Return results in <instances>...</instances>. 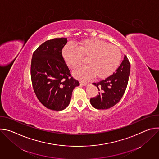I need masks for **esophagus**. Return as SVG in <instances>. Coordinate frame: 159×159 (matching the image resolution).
<instances>
[{
    "label": "esophagus",
    "mask_w": 159,
    "mask_h": 159,
    "mask_svg": "<svg viewBox=\"0 0 159 159\" xmlns=\"http://www.w3.org/2000/svg\"><path fill=\"white\" fill-rule=\"evenodd\" d=\"M80 82L82 85H85L87 84V82H85V81H80Z\"/></svg>",
    "instance_id": "1"
}]
</instances>
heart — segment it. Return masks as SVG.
Returning a JSON list of instances; mask_svg holds the SVG:
<instances>
[{
    "instance_id": "heart-1",
    "label": "heart",
    "mask_w": 159,
    "mask_h": 159,
    "mask_svg": "<svg viewBox=\"0 0 159 159\" xmlns=\"http://www.w3.org/2000/svg\"><path fill=\"white\" fill-rule=\"evenodd\" d=\"M62 56L67 66L74 69L86 58L87 65L80 66L74 75L81 79L94 76L98 79H104L112 75L118 68L121 54L120 49L111 44L98 39H87L76 47L67 44L62 50Z\"/></svg>"
}]
</instances>
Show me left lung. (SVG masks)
Here are the masks:
<instances>
[{"label":"left lung","instance_id":"obj_1","mask_svg":"<svg viewBox=\"0 0 159 159\" xmlns=\"http://www.w3.org/2000/svg\"><path fill=\"white\" fill-rule=\"evenodd\" d=\"M130 74V63L126 56L112 75L98 82L93 83L100 91L96 97L90 98L91 105L98 109H107L117 104L122 98Z\"/></svg>","mask_w":159,"mask_h":159}]
</instances>
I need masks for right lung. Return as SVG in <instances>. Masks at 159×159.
<instances>
[{"label": "right lung", "mask_w": 159, "mask_h": 159, "mask_svg": "<svg viewBox=\"0 0 159 159\" xmlns=\"http://www.w3.org/2000/svg\"><path fill=\"white\" fill-rule=\"evenodd\" d=\"M65 38L47 40L34 52L31 63V78L34 92L47 108L61 111L69 104L74 89L80 85L62 56Z\"/></svg>", "instance_id": "1"}]
</instances>
